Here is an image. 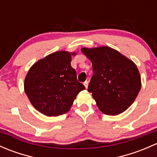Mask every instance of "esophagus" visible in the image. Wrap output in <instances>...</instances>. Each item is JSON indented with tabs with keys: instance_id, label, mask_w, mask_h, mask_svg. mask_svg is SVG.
<instances>
[{
	"instance_id": "1",
	"label": "esophagus",
	"mask_w": 157,
	"mask_h": 157,
	"mask_svg": "<svg viewBox=\"0 0 157 157\" xmlns=\"http://www.w3.org/2000/svg\"><path fill=\"white\" fill-rule=\"evenodd\" d=\"M88 84H89L88 81H85L84 83H83V85H84L85 87H86V89H87V87H88Z\"/></svg>"
}]
</instances>
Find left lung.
Listing matches in <instances>:
<instances>
[{
    "label": "left lung",
    "mask_w": 157,
    "mask_h": 157,
    "mask_svg": "<svg viewBox=\"0 0 157 157\" xmlns=\"http://www.w3.org/2000/svg\"><path fill=\"white\" fill-rule=\"evenodd\" d=\"M92 62L93 75L88 86L98 108L108 115H119L134 102L141 87L136 64L108 46L81 48Z\"/></svg>",
    "instance_id": "8db88e82"
}]
</instances>
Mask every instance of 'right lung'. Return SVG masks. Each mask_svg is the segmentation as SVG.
<instances>
[{"label":"right lung","mask_w":157,"mask_h":157,"mask_svg":"<svg viewBox=\"0 0 157 157\" xmlns=\"http://www.w3.org/2000/svg\"><path fill=\"white\" fill-rule=\"evenodd\" d=\"M74 52L59 51L35 63L24 80V90L36 110L47 116H58L71 109L85 86L71 67Z\"/></svg>","instance_id":"add662e5"}]
</instances>
